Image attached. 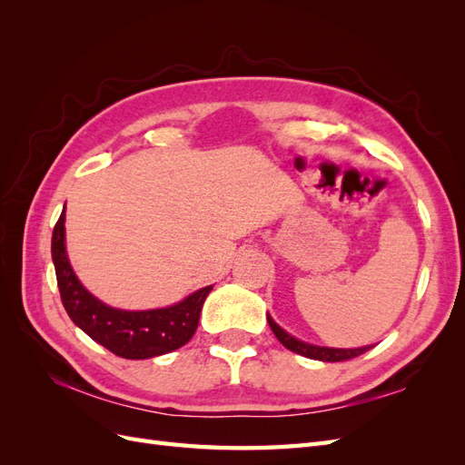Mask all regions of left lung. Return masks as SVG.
<instances>
[{
  "label": "left lung",
  "instance_id": "left-lung-1",
  "mask_svg": "<svg viewBox=\"0 0 465 465\" xmlns=\"http://www.w3.org/2000/svg\"><path fill=\"white\" fill-rule=\"evenodd\" d=\"M267 322H270V328L275 333L277 340L283 343L292 353H299L302 357L314 359V361H323V362H340V361H349L355 359L362 353H367L374 345H367V347H357V349H333V347H318V345H311L304 343L297 337H292L291 333H287L283 328H279L277 323L273 322L272 316H267Z\"/></svg>",
  "mask_w": 465,
  "mask_h": 465
}]
</instances>
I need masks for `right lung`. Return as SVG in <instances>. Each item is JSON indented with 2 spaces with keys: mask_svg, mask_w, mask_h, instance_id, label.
Here are the masks:
<instances>
[{
  "mask_svg": "<svg viewBox=\"0 0 465 465\" xmlns=\"http://www.w3.org/2000/svg\"><path fill=\"white\" fill-rule=\"evenodd\" d=\"M65 207L52 232V260L62 302L75 326L122 359H151L186 345L198 330L202 306L213 287L192 292L182 302L157 311H120L79 283L65 252Z\"/></svg>",
  "mask_w": 465,
  "mask_h": 465,
  "instance_id": "right-lung-1",
  "label": "right lung"
}]
</instances>
